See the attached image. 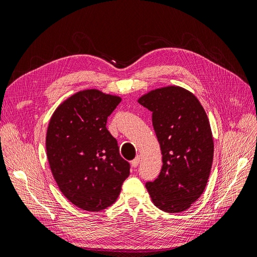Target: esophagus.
<instances>
[{
  "label": "esophagus",
  "mask_w": 257,
  "mask_h": 257,
  "mask_svg": "<svg viewBox=\"0 0 257 257\" xmlns=\"http://www.w3.org/2000/svg\"><path fill=\"white\" fill-rule=\"evenodd\" d=\"M139 161H141V157H136L133 161L131 162L132 166H133V167H137V166H138V164H139Z\"/></svg>",
  "instance_id": "34e87169"
}]
</instances>
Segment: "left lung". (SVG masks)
<instances>
[{
    "mask_svg": "<svg viewBox=\"0 0 257 257\" xmlns=\"http://www.w3.org/2000/svg\"><path fill=\"white\" fill-rule=\"evenodd\" d=\"M138 103L152 111L163 155L159 177L147 182L153 204L168 213L182 212L203 194L213 161V138L197 97L177 85L155 89Z\"/></svg>",
    "mask_w": 257,
    "mask_h": 257,
    "instance_id": "left-lung-1",
    "label": "left lung"
}]
</instances>
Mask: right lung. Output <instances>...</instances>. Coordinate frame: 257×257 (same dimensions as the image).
Wrapping results in <instances>:
<instances>
[{"label":"right lung","instance_id":"right-lung-1","mask_svg":"<svg viewBox=\"0 0 257 257\" xmlns=\"http://www.w3.org/2000/svg\"><path fill=\"white\" fill-rule=\"evenodd\" d=\"M121 97L95 89L77 92L53 112L46 136L51 173L60 191L75 206L100 211L118 198L130 175L107 118Z\"/></svg>","mask_w":257,"mask_h":257}]
</instances>
